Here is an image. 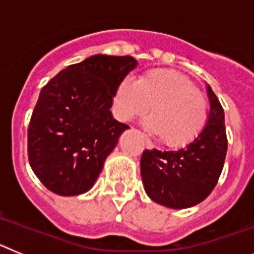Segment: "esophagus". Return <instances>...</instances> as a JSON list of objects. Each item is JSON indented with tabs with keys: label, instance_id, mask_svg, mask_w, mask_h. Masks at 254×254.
<instances>
[{
	"label": "esophagus",
	"instance_id": "1",
	"mask_svg": "<svg viewBox=\"0 0 254 254\" xmlns=\"http://www.w3.org/2000/svg\"><path fill=\"white\" fill-rule=\"evenodd\" d=\"M145 147H147V148H148V149L153 148V144H152L151 140H149L148 138H145Z\"/></svg>",
	"mask_w": 254,
	"mask_h": 254
}]
</instances>
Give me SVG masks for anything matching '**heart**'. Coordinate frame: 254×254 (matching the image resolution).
<instances>
[{"instance_id": "obj_1", "label": "heart", "mask_w": 254, "mask_h": 254, "mask_svg": "<svg viewBox=\"0 0 254 254\" xmlns=\"http://www.w3.org/2000/svg\"><path fill=\"white\" fill-rule=\"evenodd\" d=\"M115 112L130 123L147 115V127L169 147H183L199 135L207 121V103L187 76L153 69L136 79H124L114 94Z\"/></svg>"}]
</instances>
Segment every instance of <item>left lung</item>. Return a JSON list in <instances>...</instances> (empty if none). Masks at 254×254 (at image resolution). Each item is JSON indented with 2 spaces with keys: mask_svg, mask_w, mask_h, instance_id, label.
Returning a JSON list of instances; mask_svg holds the SVG:
<instances>
[{
  "mask_svg": "<svg viewBox=\"0 0 254 254\" xmlns=\"http://www.w3.org/2000/svg\"><path fill=\"white\" fill-rule=\"evenodd\" d=\"M209 112L199 135L176 151H144L140 175L144 190L153 202L174 209L189 208L206 199L217 184L228 139L224 110L206 85Z\"/></svg>",
  "mask_w": 254,
  "mask_h": 254,
  "instance_id": "8db88e82",
  "label": "left lung"
}]
</instances>
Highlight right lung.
I'll use <instances>...</instances> for the list:
<instances>
[{
  "mask_svg": "<svg viewBox=\"0 0 254 254\" xmlns=\"http://www.w3.org/2000/svg\"><path fill=\"white\" fill-rule=\"evenodd\" d=\"M138 61L94 55L67 66L41 90L28 130L33 171L51 191L74 197L92 189L129 127L112 116L116 87Z\"/></svg>",
  "mask_w": 254,
  "mask_h": 254,
  "instance_id": "1",
  "label": "right lung"
}]
</instances>
